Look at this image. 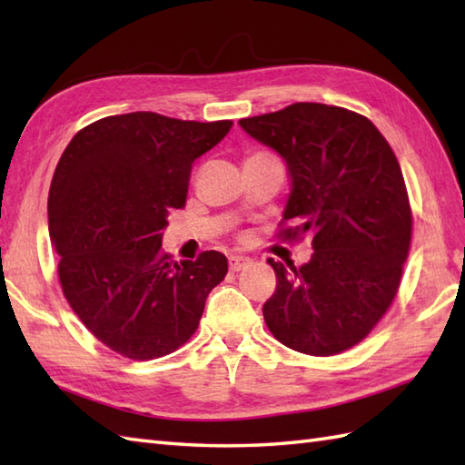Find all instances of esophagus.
Instances as JSON below:
<instances>
[{
    "label": "esophagus",
    "instance_id": "34e87169",
    "mask_svg": "<svg viewBox=\"0 0 465 465\" xmlns=\"http://www.w3.org/2000/svg\"><path fill=\"white\" fill-rule=\"evenodd\" d=\"M248 263H250V260L243 258V255H232V258H230V270L232 272H240L243 268H248Z\"/></svg>",
    "mask_w": 465,
    "mask_h": 465
}]
</instances>
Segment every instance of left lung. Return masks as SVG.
Masks as SVG:
<instances>
[{"mask_svg":"<svg viewBox=\"0 0 465 465\" xmlns=\"http://www.w3.org/2000/svg\"><path fill=\"white\" fill-rule=\"evenodd\" d=\"M242 130L288 165L283 240L312 238V258L268 260L278 288L263 303L275 340L308 355L360 343L396 298L411 242L406 182L368 117L325 104H293L245 117Z\"/></svg>","mask_w":465,"mask_h":465,"instance_id":"obj_1","label":"left lung"}]
</instances>
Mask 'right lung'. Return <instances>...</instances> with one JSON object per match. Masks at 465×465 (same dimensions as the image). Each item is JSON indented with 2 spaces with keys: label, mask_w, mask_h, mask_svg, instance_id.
<instances>
[{
  "label": "right lung",
  "mask_w": 465,
  "mask_h": 465,
  "mask_svg": "<svg viewBox=\"0 0 465 465\" xmlns=\"http://www.w3.org/2000/svg\"><path fill=\"white\" fill-rule=\"evenodd\" d=\"M232 125L110 115L77 132L59 157L47 197L59 282L85 328L125 358L183 345L225 278L223 253L177 263L162 238L167 215L185 205L193 162Z\"/></svg>",
  "instance_id": "right-lung-1"
}]
</instances>
